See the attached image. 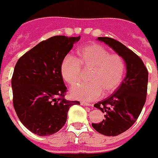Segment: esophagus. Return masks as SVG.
I'll return each instance as SVG.
<instances>
[{"label":"esophagus","mask_w":158,"mask_h":158,"mask_svg":"<svg viewBox=\"0 0 158 158\" xmlns=\"http://www.w3.org/2000/svg\"><path fill=\"white\" fill-rule=\"evenodd\" d=\"M81 105L83 106H91L90 104H88V103H86V102H81Z\"/></svg>","instance_id":"esophagus-1"}]
</instances>
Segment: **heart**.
<instances>
[{"mask_svg":"<svg viewBox=\"0 0 158 158\" xmlns=\"http://www.w3.org/2000/svg\"><path fill=\"white\" fill-rule=\"evenodd\" d=\"M90 70L88 83H79L70 89L75 99L94 101L115 91L123 80L126 64L123 57L110 52L103 46L93 44L77 50V57L66 56L60 64L64 81L75 85L81 80L82 70Z\"/></svg>","mask_w":158,"mask_h":158,"instance_id":"1","label":"heart"}]
</instances>
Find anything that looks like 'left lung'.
<instances>
[{
  "label": "left lung",
  "instance_id": "8db88e82",
  "mask_svg": "<svg viewBox=\"0 0 158 158\" xmlns=\"http://www.w3.org/2000/svg\"><path fill=\"white\" fill-rule=\"evenodd\" d=\"M123 57L127 73L115 92L95 104L94 107L105 113L99 123H92L97 132L106 136H117L133 126L145 105L147 94L148 70L136 53L117 40L98 37Z\"/></svg>",
  "mask_w": 158,
  "mask_h": 158
}]
</instances>
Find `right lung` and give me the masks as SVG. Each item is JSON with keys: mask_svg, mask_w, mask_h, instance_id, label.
<instances>
[{"mask_svg": "<svg viewBox=\"0 0 158 158\" xmlns=\"http://www.w3.org/2000/svg\"><path fill=\"white\" fill-rule=\"evenodd\" d=\"M77 37L56 35L25 52L17 62L13 77V107L23 126L39 136H48L65 124L70 106L79 101L64 99L67 88L60 64Z\"/></svg>", "mask_w": 158, "mask_h": 158, "instance_id": "obj_1", "label": "right lung"}]
</instances>
